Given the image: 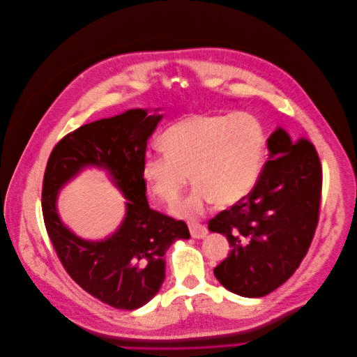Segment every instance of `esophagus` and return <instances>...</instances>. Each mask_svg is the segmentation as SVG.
<instances>
[{"mask_svg": "<svg viewBox=\"0 0 357 357\" xmlns=\"http://www.w3.org/2000/svg\"><path fill=\"white\" fill-rule=\"evenodd\" d=\"M189 228H190V234H192L193 238H203V236L208 235V228L205 225H202V224L190 222Z\"/></svg>", "mask_w": 357, "mask_h": 357, "instance_id": "obj_1", "label": "esophagus"}]
</instances>
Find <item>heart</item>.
I'll list each match as a JSON object with an SVG mask.
<instances>
[{
  "instance_id": "obj_1",
  "label": "heart",
  "mask_w": 357,
  "mask_h": 357,
  "mask_svg": "<svg viewBox=\"0 0 357 357\" xmlns=\"http://www.w3.org/2000/svg\"><path fill=\"white\" fill-rule=\"evenodd\" d=\"M164 152H151L142 172L151 190L174 203L192 178L189 197L176 206L181 216H196L212 202L231 206L259 181L266 148V129L248 112L195 113L169 126L160 139Z\"/></svg>"
}]
</instances>
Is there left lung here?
Listing matches in <instances>:
<instances>
[{"label": "left lung", "mask_w": 357, "mask_h": 357, "mask_svg": "<svg viewBox=\"0 0 357 357\" xmlns=\"http://www.w3.org/2000/svg\"><path fill=\"white\" fill-rule=\"evenodd\" d=\"M270 160L254 189L208 222L227 236L229 256L213 268L228 291L260 298L289 279L307 256L318 225L322 168L307 138L283 129L267 139Z\"/></svg>", "instance_id": "1"}]
</instances>
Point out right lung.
I'll use <instances>...</instances> for the list:
<instances>
[{
    "label": "right lung",
    "instance_id": "1",
    "mask_svg": "<svg viewBox=\"0 0 357 357\" xmlns=\"http://www.w3.org/2000/svg\"><path fill=\"white\" fill-rule=\"evenodd\" d=\"M161 117L133 109L84 125L55 145L45 169L42 212L59 261L84 291L116 310H137L154 298L165 278V251L190 238L185 222L151 209L145 196L146 144ZM87 165L106 167L128 199L121 228L98 243L78 239L56 212L57 190Z\"/></svg>",
    "mask_w": 357,
    "mask_h": 357
}]
</instances>
